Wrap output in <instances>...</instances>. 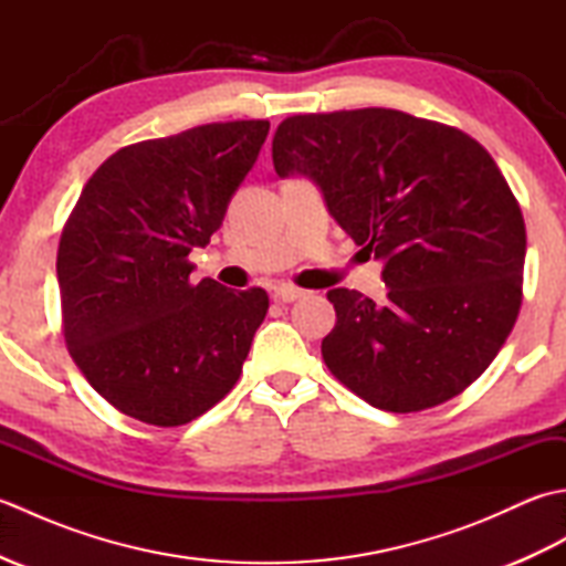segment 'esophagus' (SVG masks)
Returning a JSON list of instances; mask_svg holds the SVG:
<instances>
[{"mask_svg":"<svg viewBox=\"0 0 566 566\" xmlns=\"http://www.w3.org/2000/svg\"><path fill=\"white\" fill-rule=\"evenodd\" d=\"M306 296L304 290H298V286H292V284H276L274 286V298L276 302H284V304H292L296 302V298Z\"/></svg>","mask_w":566,"mask_h":566,"instance_id":"esophagus-1","label":"esophagus"}]
</instances>
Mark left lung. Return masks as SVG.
<instances>
[{
	"label": "left lung",
	"mask_w": 566,
	"mask_h": 566,
	"mask_svg": "<svg viewBox=\"0 0 566 566\" xmlns=\"http://www.w3.org/2000/svg\"><path fill=\"white\" fill-rule=\"evenodd\" d=\"M280 177L306 175L333 219L384 260L381 302L331 290L333 377L391 413L462 394L506 343L523 302L525 221L482 143L396 109L296 114L276 126Z\"/></svg>",
	"instance_id": "8db88e82"
}]
</instances>
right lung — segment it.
Wrapping results in <instances>:
<instances>
[{
    "label": "right lung",
    "mask_w": 566,
    "mask_h": 566,
    "mask_svg": "<svg viewBox=\"0 0 566 566\" xmlns=\"http://www.w3.org/2000/svg\"><path fill=\"white\" fill-rule=\"evenodd\" d=\"M270 122L203 124L116 150L84 185L57 245L70 357L116 411L177 428L235 387L268 316L260 286L191 284Z\"/></svg>",
    "instance_id": "right-lung-1"
}]
</instances>
